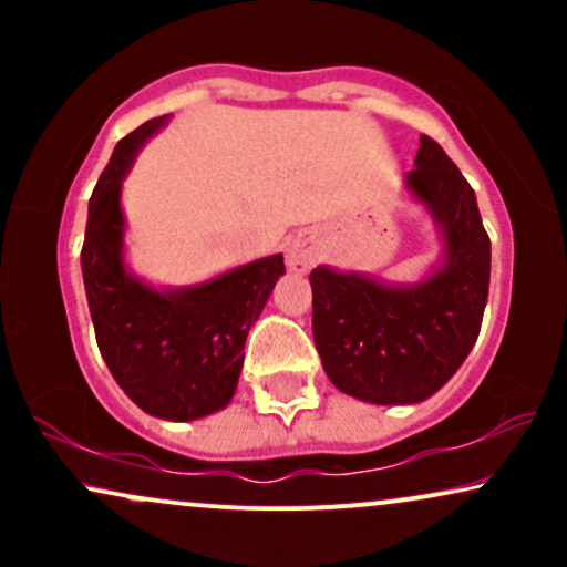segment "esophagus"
Listing matches in <instances>:
<instances>
[{
  "label": "esophagus",
  "instance_id": "obj_1",
  "mask_svg": "<svg viewBox=\"0 0 567 567\" xmlns=\"http://www.w3.org/2000/svg\"><path fill=\"white\" fill-rule=\"evenodd\" d=\"M285 264H288L290 271L296 275H306V271L315 266V245L306 234H296V237L288 239V247H285Z\"/></svg>",
  "mask_w": 567,
  "mask_h": 567
}]
</instances>
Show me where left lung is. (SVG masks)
<instances>
[{
    "label": "left lung",
    "instance_id": "obj_1",
    "mask_svg": "<svg viewBox=\"0 0 567 567\" xmlns=\"http://www.w3.org/2000/svg\"><path fill=\"white\" fill-rule=\"evenodd\" d=\"M405 194L440 234V258L413 282L317 266L311 330L336 389L370 405H415L464 365L480 336L491 285V239L472 186L421 135Z\"/></svg>",
    "mask_w": 567,
    "mask_h": 567
}]
</instances>
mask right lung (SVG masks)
Instances as JSON below:
<instances>
[{
  "instance_id": "right-lung-1",
  "label": "right lung",
  "mask_w": 567,
  "mask_h": 567,
  "mask_svg": "<svg viewBox=\"0 0 567 567\" xmlns=\"http://www.w3.org/2000/svg\"><path fill=\"white\" fill-rule=\"evenodd\" d=\"M167 122L171 114L143 122L116 143L90 197L82 277L97 349L122 392L154 419L197 421L224 410L237 392L247 333L285 261L275 252L178 288L130 269L122 181Z\"/></svg>"
}]
</instances>
